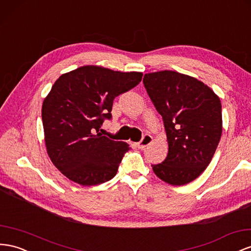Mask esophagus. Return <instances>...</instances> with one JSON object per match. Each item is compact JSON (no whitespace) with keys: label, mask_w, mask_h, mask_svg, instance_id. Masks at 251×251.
Instances as JSON below:
<instances>
[{"label":"esophagus","mask_w":251,"mask_h":251,"mask_svg":"<svg viewBox=\"0 0 251 251\" xmlns=\"http://www.w3.org/2000/svg\"><path fill=\"white\" fill-rule=\"evenodd\" d=\"M152 142H153V137L151 136V135L145 134L144 137H142V139L137 144V146H138L139 149H145L146 147L150 146Z\"/></svg>","instance_id":"34e87169"}]
</instances>
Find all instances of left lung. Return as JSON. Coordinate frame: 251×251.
I'll return each instance as SVG.
<instances>
[{
    "mask_svg": "<svg viewBox=\"0 0 251 251\" xmlns=\"http://www.w3.org/2000/svg\"><path fill=\"white\" fill-rule=\"evenodd\" d=\"M144 84L161 115L169 146L167 158L152 165L169 185L189 184L205 171L221 139L218 95L194 77L174 71L145 74Z\"/></svg>",
    "mask_w": 251,
    "mask_h": 251,
    "instance_id": "8db88e82",
    "label": "left lung"
}]
</instances>
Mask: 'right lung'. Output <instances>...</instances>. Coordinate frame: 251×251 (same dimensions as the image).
<instances>
[{
  "label": "right lung",
  "mask_w": 251,
  "mask_h": 251,
  "mask_svg": "<svg viewBox=\"0 0 251 251\" xmlns=\"http://www.w3.org/2000/svg\"><path fill=\"white\" fill-rule=\"evenodd\" d=\"M141 78L139 72L84 65L56 80L42 104L44 139L52 164L67 178L94 186L116 175L130 148L99 130L112 117L115 97L136 86Z\"/></svg>",
  "instance_id": "right-lung-1"
}]
</instances>
